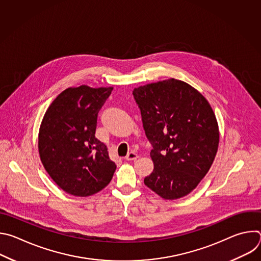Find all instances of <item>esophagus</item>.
I'll return each instance as SVG.
<instances>
[{
    "label": "esophagus",
    "instance_id": "1",
    "mask_svg": "<svg viewBox=\"0 0 261 261\" xmlns=\"http://www.w3.org/2000/svg\"><path fill=\"white\" fill-rule=\"evenodd\" d=\"M138 158V155L135 153V152H130V153H128V155L125 157V159L127 160V161H134V160H136Z\"/></svg>",
    "mask_w": 261,
    "mask_h": 261
}]
</instances>
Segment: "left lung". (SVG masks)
<instances>
[{
    "mask_svg": "<svg viewBox=\"0 0 261 261\" xmlns=\"http://www.w3.org/2000/svg\"><path fill=\"white\" fill-rule=\"evenodd\" d=\"M145 135L153 150V172L144 185L164 199H177L196 188L211 168L219 128L207 100L174 79L133 91Z\"/></svg>",
    "mask_w": 261,
    "mask_h": 261,
    "instance_id": "8db88e82",
    "label": "left lung"
}]
</instances>
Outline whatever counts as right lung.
Here are the masks:
<instances>
[{
  "label": "right lung",
  "instance_id": "obj_1",
  "mask_svg": "<svg viewBox=\"0 0 261 261\" xmlns=\"http://www.w3.org/2000/svg\"><path fill=\"white\" fill-rule=\"evenodd\" d=\"M114 88H69L49 105L38 137L41 162L65 192L86 197L109 184L117 165L95 137L98 113Z\"/></svg>",
  "mask_w": 261,
  "mask_h": 261
}]
</instances>
